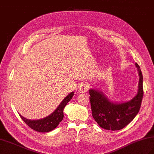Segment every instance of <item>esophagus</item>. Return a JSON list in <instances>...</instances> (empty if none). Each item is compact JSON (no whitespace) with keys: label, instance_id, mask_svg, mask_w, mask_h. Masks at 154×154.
Listing matches in <instances>:
<instances>
[{"label":"esophagus","instance_id":"34e87169","mask_svg":"<svg viewBox=\"0 0 154 154\" xmlns=\"http://www.w3.org/2000/svg\"><path fill=\"white\" fill-rule=\"evenodd\" d=\"M88 89H89V85H88L87 83H84L79 86L78 91H79V93H85Z\"/></svg>","mask_w":154,"mask_h":154}]
</instances>
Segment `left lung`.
Segmentation results:
<instances>
[{
	"mask_svg": "<svg viewBox=\"0 0 154 154\" xmlns=\"http://www.w3.org/2000/svg\"><path fill=\"white\" fill-rule=\"evenodd\" d=\"M139 83L136 95L129 101L116 103L110 101L100 91L91 89L90 102L93 119L103 128L109 130H119L126 126L138 114L143 95V76L138 63Z\"/></svg>",
	"mask_w": 154,
	"mask_h": 154,
	"instance_id": "obj_1",
	"label": "left lung"
}]
</instances>
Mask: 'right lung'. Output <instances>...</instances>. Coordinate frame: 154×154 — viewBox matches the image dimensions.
Wrapping results in <instances>:
<instances>
[{
    "label": "right lung",
    "instance_id": "right-lung-1",
    "mask_svg": "<svg viewBox=\"0 0 154 154\" xmlns=\"http://www.w3.org/2000/svg\"><path fill=\"white\" fill-rule=\"evenodd\" d=\"M74 94L73 92H71L68 95L64 98L63 101L57 106L54 112L50 114L48 116L40 120H28L23 117L20 114V116L23 121L30 128L34 130L35 131L39 132H48L53 130L56 128L59 124L63 119V109L67 104L72 99Z\"/></svg>",
    "mask_w": 154,
    "mask_h": 154
}]
</instances>
